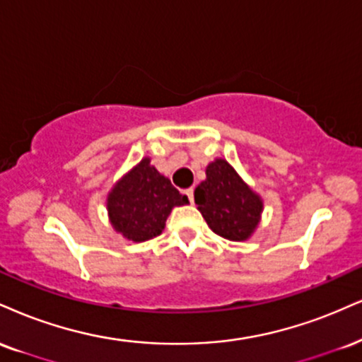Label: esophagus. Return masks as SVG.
Here are the masks:
<instances>
[{
	"label": "esophagus",
	"instance_id": "34e87169",
	"mask_svg": "<svg viewBox=\"0 0 362 362\" xmlns=\"http://www.w3.org/2000/svg\"><path fill=\"white\" fill-rule=\"evenodd\" d=\"M185 194H187V197H189L190 202H194V189H187Z\"/></svg>",
	"mask_w": 362,
	"mask_h": 362
}]
</instances>
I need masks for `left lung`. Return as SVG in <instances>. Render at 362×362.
I'll return each instance as SVG.
<instances>
[{
    "instance_id": "left-lung-1",
    "label": "left lung",
    "mask_w": 362,
    "mask_h": 362,
    "mask_svg": "<svg viewBox=\"0 0 362 362\" xmlns=\"http://www.w3.org/2000/svg\"><path fill=\"white\" fill-rule=\"evenodd\" d=\"M194 197L209 228L224 239L246 241L258 228L263 199L228 160L216 158L207 165L206 180L197 185Z\"/></svg>"
}]
</instances>
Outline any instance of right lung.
Masks as SVG:
<instances>
[{"label":"right lung","instance_id":"1","mask_svg":"<svg viewBox=\"0 0 362 362\" xmlns=\"http://www.w3.org/2000/svg\"><path fill=\"white\" fill-rule=\"evenodd\" d=\"M182 195L167 177L145 156L129 168L107 192L106 209L112 229L128 241L143 243L156 238L173 207L187 206Z\"/></svg>","mask_w":362,"mask_h":362}]
</instances>
